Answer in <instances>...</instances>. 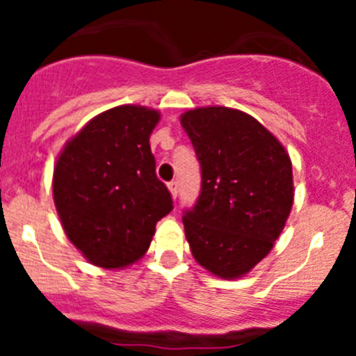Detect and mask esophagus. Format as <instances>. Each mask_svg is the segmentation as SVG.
Wrapping results in <instances>:
<instances>
[{"instance_id": "esophagus-1", "label": "esophagus", "mask_w": 356, "mask_h": 356, "mask_svg": "<svg viewBox=\"0 0 356 356\" xmlns=\"http://www.w3.org/2000/svg\"><path fill=\"white\" fill-rule=\"evenodd\" d=\"M168 188H169V193H171L172 200H176V197H178V184H176V181H169Z\"/></svg>"}]
</instances>
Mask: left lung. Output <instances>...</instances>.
Wrapping results in <instances>:
<instances>
[{
    "instance_id": "8db88e82",
    "label": "left lung",
    "mask_w": 356,
    "mask_h": 356,
    "mask_svg": "<svg viewBox=\"0 0 356 356\" xmlns=\"http://www.w3.org/2000/svg\"><path fill=\"white\" fill-rule=\"evenodd\" d=\"M180 122L201 165L200 197L184 216L188 246L212 275L241 278L273 250L291 213L289 153L241 110L203 106Z\"/></svg>"
}]
</instances>
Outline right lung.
<instances>
[{
  "label": "right lung",
  "mask_w": 356,
  "mask_h": 356,
  "mask_svg": "<svg viewBox=\"0 0 356 356\" xmlns=\"http://www.w3.org/2000/svg\"><path fill=\"white\" fill-rule=\"evenodd\" d=\"M159 121L153 108L115 106L90 119L58 155L56 212L69 241L94 266L122 269L143 259L156 222L172 210L149 146Z\"/></svg>",
  "instance_id": "1"
}]
</instances>
